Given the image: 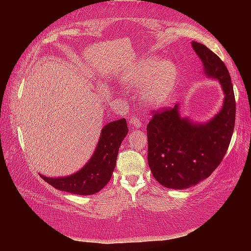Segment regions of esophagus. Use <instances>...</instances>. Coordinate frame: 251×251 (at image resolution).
<instances>
[{"label": "esophagus", "mask_w": 251, "mask_h": 251, "mask_svg": "<svg viewBox=\"0 0 251 251\" xmlns=\"http://www.w3.org/2000/svg\"><path fill=\"white\" fill-rule=\"evenodd\" d=\"M128 123H130V126L132 127L139 128L141 126V120L137 115H136V114H132V116H131L130 120H128Z\"/></svg>", "instance_id": "1"}]
</instances>
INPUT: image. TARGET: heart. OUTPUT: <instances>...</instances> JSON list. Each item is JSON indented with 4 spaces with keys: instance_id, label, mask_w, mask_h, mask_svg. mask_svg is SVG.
I'll list each match as a JSON object with an SVG mask.
<instances>
[{
    "instance_id": "1",
    "label": "heart",
    "mask_w": 251,
    "mask_h": 251,
    "mask_svg": "<svg viewBox=\"0 0 251 251\" xmlns=\"http://www.w3.org/2000/svg\"><path fill=\"white\" fill-rule=\"evenodd\" d=\"M177 73L169 62L147 58L120 75L119 83L126 89L141 90V100L147 107H158L168 100L175 87Z\"/></svg>"
}]
</instances>
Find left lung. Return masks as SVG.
Here are the masks:
<instances>
[{
    "instance_id": "1",
    "label": "left lung",
    "mask_w": 251,
    "mask_h": 251,
    "mask_svg": "<svg viewBox=\"0 0 251 251\" xmlns=\"http://www.w3.org/2000/svg\"><path fill=\"white\" fill-rule=\"evenodd\" d=\"M192 46L204 74L221 85L224 101L221 111L204 124L181 117L178 103L153 111L147 127L148 162L159 183L173 189H185L208 178L225 156L234 128L235 100L228 70L206 46L198 42Z\"/></svg>"
}]
</instances>
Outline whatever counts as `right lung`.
Instances as JSON below:
<instances>
[{
  "label": "right lung",
  "mask_w": 251,
  "mask_h": 251,
  "mask_svg": "<svg viewBox=\"0 0 251 251\" xmlns=\"http://www.w3.org/2000/svg\"><path fill=\"white\" fill-rule=\"evenodd\" d=\"M127 132L125 118L112 121L102 127L94 153L82 169L67 177L40 176L59 191L79 196L98 193L107 185L112 177L120 144Z\"/></svg>",
  "instance_id": "add662e5"
}]
</instances>
